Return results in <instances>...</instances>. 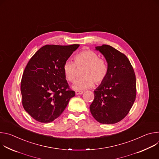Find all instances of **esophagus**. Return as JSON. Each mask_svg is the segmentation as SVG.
<instances>
[{
    "mask_svg": "<svg viewBox=\"0 0 159 159\" xmlns=\"http://www.w3.org/2000/svg\"><path fill=\"white\" fill-rule=\"evenodd\" d=\"M83 91H76L75 92V94L76 95H79V94H83Z\"/></svg>",
    "mask_w": 159,
    "mask_h": 159,
    "instance_id": "1",
    "label": "esophagus"
}]
</instances>
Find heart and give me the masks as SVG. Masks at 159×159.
<instances>
[{
  "instance_id": "obj_1",
  "label": "heart",
  "mask_w": 159,
  "mask_h": 159,
  "mask_svg": "<svg viewBox=\"0 0 159 159\" xmlns=\"http://www.w3.org/2000/svg\"><path fill=\"white\" fill-rule=\"evenodd\" d=\"M75 63L68 60L63 65V70L65 78L70 82H74L77 76V68L84 66L82 70V77L73 85V88L81 90L92 87L94 82L101 84L106 79L109 71L106 61L99 58L98 55L91 50H83L74 57Z\"/></svg>"
}]
</instances>
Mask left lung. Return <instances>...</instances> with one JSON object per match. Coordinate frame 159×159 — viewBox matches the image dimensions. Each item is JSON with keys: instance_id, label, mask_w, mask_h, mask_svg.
<instances>
[{"instance_id": "obj_1", "label": "left lung", "mask_w": 159, "mask_h": 159, "mask_svg": "<svg viewBox=\"0 0 159 159\" xmlns=\"http://www.w3.org/2000/svg\"><path fill=\"white\" fill-rule=\"evenodd\" d=\"M96 49L104 56L109 71L105 80L94 91L90 111L98 122L115 124L128 114L135 101V74L126 56L115 48L102 44Z\"/></svg>"}]
</instances>
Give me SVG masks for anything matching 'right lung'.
Here are the masks:
<instances>
[{"instance_id":"right-lung-1","label":"right lung","mask_w":159,"mask_h":159,"mask_svg":"<svg viewBox=\"0 0 159 159\" xmlns=\"http://www.w3.org/2000/svg\"><path fill=\"white\" fill-rule=\"evenodd\" d=\"M79 44H47L28 61L20 82L22 104L36 121L50 123L59 117L75 96L63 66Z\"/></svg>"}]
</instances>
